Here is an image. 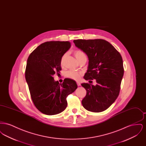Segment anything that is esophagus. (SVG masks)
<instances>
[{
    "instance_id": "34e87169",
    "label": "esophagus",
    "mask_w": 146,
    "mask_h": 146,
    "mask_svg": "<svg viewBox=\"0 0 146 146\" xmlns=\"http://www.w3.org/2000/svg\"><path fill=\"white\" fill-rule=\"evenodd\" d=\"M76 84H77V85H78V86H80V85H81V84H80V83L79 82H76Z\"/></svg>"
}]
</instances>
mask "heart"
<instances>
[{"instance_id":"heart-1","label":"heart","mask_w":146,"mask_h":146,"mask_svg":"<svg viewBox=\"0 0 146 146\" xmlns=\"http://www.w3.org/2000/svg\"><path fill=\"white\" fill-rule=\"evenodd\" d=\"M74 54L76 56V59L78 60V61H79V60H80L81 58H82L83 57H86L85 54L82 50H75L74 52ZM64 58H65V55H63L62 57H61V65H63V64ZM82 74H83V73L82 72L76 71V70H69L66 72V76L68 78H70L71 79L78 80L80 79V77L82 76Z\"/></svg>"}]
</instances>
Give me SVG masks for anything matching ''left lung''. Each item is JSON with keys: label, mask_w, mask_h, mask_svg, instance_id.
Instances as JSON below:
<instances>
[{"label": "left lung", "mask_w": 146, "mask_h": 146, "mask_svg": "<svg viewBox=\"0 0 146 146\" xmlns=\"http://www.w3.org/2000/svg\"><path fill=\"white\" fill-rule=\"evenodd\" d=\"M73 42L89 58L88 69L84 78L90 83L93 79L96 82V85L82 84L86 90L82 104L89 111H104L114 103L119 94L124 71L121 56L104 39H77Z\"/></svg>", "instance_id": "1"}]
</instances>
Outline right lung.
Listing matches in <instances>:
<instances>
[{"label": "right lung", "mask_w": 146, "mask_h": 146, "mask_svg": "<svg viewBox=\"0 0 146 146\" xmlns=\"http://www.w3.org/2000/svg\"><path fill=\"white\" fill-rule=\"evenodd\" d=\"M70 47L68 41L45 42L28 57L26 80L33 104L43 114L51 115L63 111L67 97L78 88L72 79L66 78L60 84L53 76L60 73L61 57Z\"/></svg>", "instance_id": "right-lung-1"}]
</instances>
